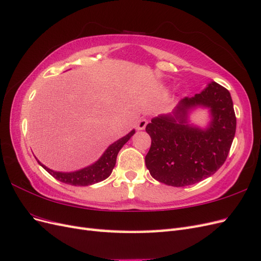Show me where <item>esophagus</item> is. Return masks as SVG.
<instances>
[{
  "label": "esophagus",
  "instance_id": "1",
  "mask_svg": "<svg viewBox=\"0 0 261 261\" xmlns=\"http://www.w3.org/2000/svg\"><path fill=\"white\" fill-rule=\"evenodd\" d=\"M147 123H148V121L146 120V118H140V121L138 122V124H137V128L139 129V130H143V129H145V127H146V125H147Z\"/></svg>",
  "mask_w": 261,
  "mask_h": 261
}]
</instances>
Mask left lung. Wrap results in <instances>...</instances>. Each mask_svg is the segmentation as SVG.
I'll return each instance as SVG.
<instances>
[{
    "label": "left lung",
    "mask_w": 261,
    "mask_h": 261,
    "mask_svg": "<svg viewBox=\"0 0 261 261\" xmlns=\"http://www.w3.org/2000/svg\"><path fill=\"white\" fill-rule=\"evenodd\" d=\"M197 105L211 109L207 130L186 122L188 110ZM236 116L228 90L212 82L200 93L185 97L173 114L154 117L146 132L151 146L145 158L151 176L175 187L193 185L211 176L225 162L233 143Z\"/></svg>",
    "instance_id": "obj_1"
}]
</instances>
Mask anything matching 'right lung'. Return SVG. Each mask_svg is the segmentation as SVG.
Masks as SVG:
<instances>
[{"instance_id": "add662e5", "label": "right lung", "mask_w": 261, "mask_h": 261, "mask_svg": "<svg viewBox=\"0 0 261 261\" xmlns=\"http://www.w3.org/2000/svg\"><path fill=\"white\" fill-rule=\"evenodd\" d=\"M134 134H135V130L133 129L130 133L127 134V135L121 139H118L114 144L110 146L96 163H93L90 167H87L80 171L70 173L55 172L44 167V165L39 161L38 162L46 172L50 173L54 178H57L58 180L62 181V183L73 186H88L96 184L101 180L106 179L107 177L110 176V174H111L116 162V156L118 151H120L121 148L127 143L128 139L134 135Z\"/></svg>"}]
</instances>
